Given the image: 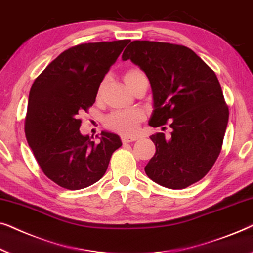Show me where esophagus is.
Returning <instances> with one entry per match:
<instances>
[{"mask_svg": "<svg viewBox=\"0 0 253 253\" xmlns=\"http://www.w3.org/2000/svg\"><path fill=\"white\" fill-rule=\"evenodd\" d=\"M136 140H137V137H135V136H126V135L122 136L123 143H129V142H134Z\"/></svg>", "mask_w": 253, "mask_h": 253, "instance_id": "34e87169", "label": "esophagus"}]
</instances>
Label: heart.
I'll list each match as a JSON object with an SVG mask.
<instances>
[{
    "label": "heart",
    "mask_w": 253,
    "mask_h": 253,
    "mask_svg": "<svg viewBox=\"0 0 253 253\" xmlns=\"http://www.w3.org/2000/svg\"><path fill=\"white\" fill-rule=\"evenodd\" d=\"M124 83L129 88L133 87L138 80L147 79L145 74L142 72L137 67H131L125 71L123 76ZM103 88V84L98 87L97 96L101 95ZM144 120L143 112L140 110H127V111H115L111 112L109 116H106L104 119L105 126L109 129L115 130L117 133L123 135H131L138 129L140 124Z\"/></svg>",
    "instance_id": "obj_1"
}]
</instances>
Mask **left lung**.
I'll list each match as a JSON object with an SVG mask.
<instances>
[{"label": "left lung", "instance_id": "8db88e82", "mask_svg": "<svg viewBox=\"0 0 253 253\" xmlns=\"http://www.w3.org/2000/svg\"><path fill=\"white\" fill-rule=\"evenodd\" d=\"M130 59L150 81L154 112L149 122H169L172 133L151 135L156 154L144 167L156 183L184 189L203 179L221 151L229 111L215 73L191 49L155 41H133ZM165 129V127H163Z\"/></svg>", "mask_w": 253, "mask_h": 253}]
</instances>
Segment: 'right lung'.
I'll use <instances>...</instances> for the list:
<instances>
[{"mask_svg": "<svg viewBox=\"0 0 253 253\" xmlns=\"http://www.w3.org/2000/svg\"><path fill=\"white\" fill-rule=\"evenodd\" d=\"M129 40L83 43L63 51L32 84L25 135L42 172L69 190L84 189L101 179L117 134L102 131L95 143L79 128V115L95 103L99 84Z\"/></svg>", "mask_w": 253, "mask_h": 253, "instance_id": "obj_1", "label": "right lung"}]
</instances>
